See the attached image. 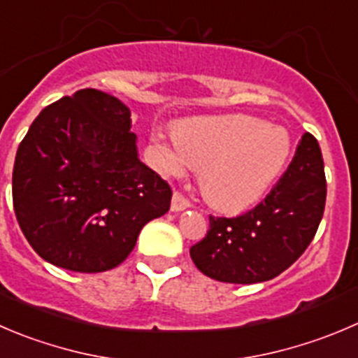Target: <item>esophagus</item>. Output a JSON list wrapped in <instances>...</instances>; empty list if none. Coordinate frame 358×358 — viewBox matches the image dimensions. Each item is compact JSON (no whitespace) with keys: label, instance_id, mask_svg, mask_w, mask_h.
I'll return each mask as SVG.
<instances>
[{"label":"esophagus","instance_id":"obj_1","mask_svg":"<svg viewBox=\"0 0 358 358\" xmlns=\"http://www.w3.org/2000/svg\"><path fill=\"white\" fill-rule=\"evenodd\" d=\"M189 207H192V203H189L188 199H185V196H182L179 192L173 193L172 203H170V209H172L173 213H179V210L189 209Z\"/></svg>","mask_w":358,"mask_h":358}]
</instances>
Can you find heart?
<instances>
[{"mask_svg": "<svg viewBox=\"0 0 358 358\" xmlns=\"http://www.w3.org/2000/svg\"><path fill=\"white\" fill-rule=\"evenodd\" d=\"M155 165L163 176L179 177L200 169L203 195L214 207L243 210L267 193L290 155V137L279 126L250 115L202 117L177 131L152 135Z\"/></svg>", "mask_w": 358, "mask_h": 358, "instance_id": "obj_1", "label": "heart"}]
</instances>
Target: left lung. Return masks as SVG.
I'll list each match as a JSON object with an SVG mask.
<instances>
[{
	"instance_id": "1",
	"label": "left lung",
	"mask_w": 358,
	"mask_h": 358,
	"mask_svg": "<svg viewBox=\"0 0 358 358\" xmlns=\"http://www.w3.org/2000/svg\"><path fill=\"white\" fill-rule=\"evenodd\" d=\"M327 199L318 141L302 135L278 185L255 209L237 217L209 216V230L189 248L200 272L223 283L253 285L287 271L306 251Z\"/></svg>"
}]
</instances>
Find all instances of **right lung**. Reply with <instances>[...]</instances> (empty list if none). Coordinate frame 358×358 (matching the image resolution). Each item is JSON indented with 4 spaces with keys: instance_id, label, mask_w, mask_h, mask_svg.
<instances>
[{
    "instance_id": "add662e5",
    "label": "right lung",
    "mask_w": 358,
    "mask_h": 358,
    "mask_svg": "<svg viewBox=\"0 0 358 358\" xmlns=\"http://www.w3.org/2000/svg\"><path fill=\"white\" fill-rule=\"evenodd\" d=\"M131 112L98 90L43 108L15 155L13 210L33 250L56 267L103 272L170 209L169 182L138 159Z\"/></svg>"
}]
</instances>
